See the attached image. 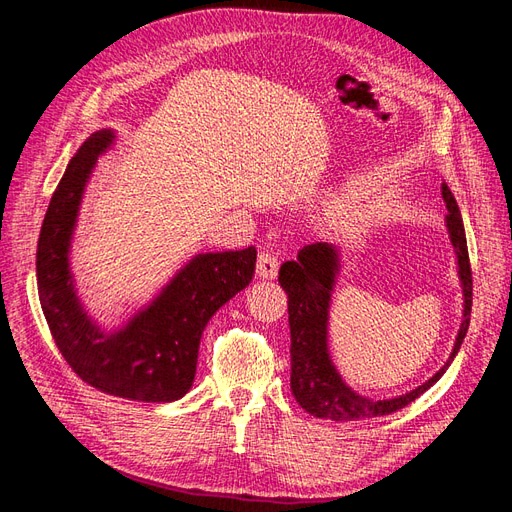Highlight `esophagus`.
Returning a JSON list of instances; mask_svg holds the SVG:
<instances>
[{
  "mask_svg": "<svg viewBox=\"0 0 512 512\" xmlns=\"http://www.w3.org/2000/svg\"><path fill=\"white\" fill-rule=\"evenodd\" d=\"M277 269H280V260L273 252H260L258 254V265H256V273L262 280H275Z\"/></svg>",
  "mask_w": 512,
  "mask_h": 512,
  "instance_id": "34e87169",
  "label": "esophagus"
}]
</instances>
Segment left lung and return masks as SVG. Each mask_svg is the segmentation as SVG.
Here are the masks:
<instances>
[{
  "instance_id": "1",
  "label": "left lung",
  "mask_w": 512,
  "mask_h": 512,
  "mask_svg": "<svg viewBox=\"0 0 512 512\" xmlns=\"http://www.w3.org/2000/svg\"><path fill=\"white\" fill-rule=\"evenodd\" d=\"M442 198L448 215L446 226L451 232V241L457 252L459 277L463 286V322L457 335L451 359L418 389L395 397V399H367L356 395L344 384L335 371L329 348H327V322H329V301L339 267L335 247L329 243L305 245L297 254V260H288L280 269V284L288 294V322H290V389L297 404L318 418L329 421H363L406 408L416 397H421L431 384H436L446 367L451 365L459 352L463 337L470 327L472 312V267L468 256L466 230H463L461 211L457 200L442 183Z\"/></svg>"
}]
</instances>
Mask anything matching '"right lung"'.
<instances>
[{"mask_svg": "<svg viewBox=\"0 0 512 512\" xmlns=\"http://www.w3.org/2000/svg\"><path fill=\"white\" fill-rule=\"evenodd\" d=\"M111 141V130L91 134L53 192L36 252L38 297L61 356L83 382L134 401H175L194 382L209 318L252 282L256 250L196 256L126 329L102 333L76 301L68 247L85 181Z\"/></svg>", "mask_w": 512, "mask_h": 512, "instance_id": "1", "label": "right lung"}]
</instances>
